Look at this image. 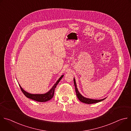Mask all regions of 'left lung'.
<instances>
[{
    "mask_svg": "<svg viewBox=\"0 0 131 131\" xmlns=\"http://www.w3.org/2000/svg\"><path fill=\"white\" fill-rule=\"evenodd\" d=\"M73 81H74V85L75 86V90L77 96L78 98L79 99V100L80 101H81L82 102L85 103L86 104H93V103H98L99 102L102 101L105 99H105H101V100H94V99H89V98H86L84 97L79 93V92L78 90V89L77 88V85L75 83V81L74 79H73Z\"/></svg>",
    "mask_w": 131,
    "mask_h": 131,
    "instance_id": "1",
    "label": "left lung"
}]
</instances>
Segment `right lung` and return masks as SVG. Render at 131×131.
I'll return each mask as SVG.
<instances>
[{"label":"right lung","instance_id":"right-lung-1","mask_svg":"<svg viewBox=\"0 0 131 131\" xmlns=\"http://www.w3.org/2000/svg\"><path fill=\"white\" fill-rule=\"evenodd\" d=\"M63 75H62L59 79L58 80V81L56 82V83L54 85V86L52 87V88L47 93L45 94H29L26 91H25L19 85V87L21 89V92L23 93V94L25 95L26 97H27L28 98H30L32 100L38 101V102H46L47 101H49L51 99H52L54 96V93L55 91V89L57 87V85L60 81V80L62 79L63 78Z\"/></svg>","mask_w":131,"mask_h":131}]
</instances>
